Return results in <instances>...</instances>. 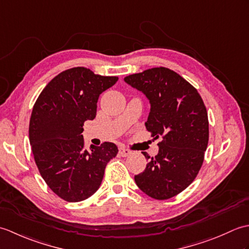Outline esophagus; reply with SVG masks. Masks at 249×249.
<instances>
[{
  "label": "esophagus",
  "instance_id": "obj_1",
  "mask_svg": "<svg viewBox=\"0 0 249 249\" xmlns=\"http://www.w3.org/2000/svg\"><path fill=\"white\" fill-rule=\"evenodd\" d=\"M119 154L122 156V157H126L131 154V151H129L128 149H126V147L124 146H121L119 149Z\"/></svg>",
  "mask_w": 249,
  "mask_h": 249
}]
</instances>
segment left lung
I'll list each match as a JSON object with an SVG mask.
<instances>
[{"instance_id": "1", "label": "left lung", "mask_w": 249, "mask_h": 249, "mask_svg": "<svg viewBox=\"0 0 249 249\" xmlns=\"http://www.w3.org/2000/svg\"><path fill=\"white\" fill-rule=\"evenodd\" d=\"M124 81L150 100L145 127L155 139L162 137L155 157L142 152L149 162L135 182L152 198H172L193 183L203 163L209 142L203 100L192 84L166 67L129 75Z\"/></svg>"}]
</instances>
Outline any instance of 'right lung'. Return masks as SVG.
<instances>
[{"label":"right lung","mask_w":249,"mask_h":249,"mask_svg":"<svg viewBox=\"0 0 249 249\" xmlns=\"http://www.w3.org/2000/svg\"><path fill=\"white\" fill-rule=\"evenodd\" d=\"M119 80L86 67L62 71L41 91L31 114L29 138L41 178L55 195L79 202L96 193L118 146L84 149L83 124L96 116L99 95Z\"/></svg>","instance_id":"obj_1"}]
</instances>
